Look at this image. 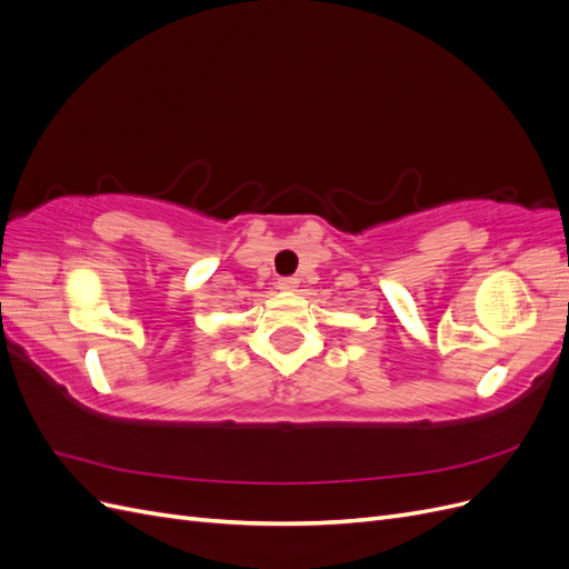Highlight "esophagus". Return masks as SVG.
I'll return each mask as SVG.
<instances>
[{
    "instance_id": "34e87169",
    "label": "esophagus",
    "mask_w": 569,
    "mask_h": 569,
    "mask_svg": "<svg viewBox=\"0 0 569 569\" xmlns=\"http://www.w3.org/2000/svg\"><path fill=\"white\" fill-rule=\"evenodd\" d=\"M297 287H299L297 278H280L278 280V289H282V291H295Z\"/></svg>"
}]
</instances>
